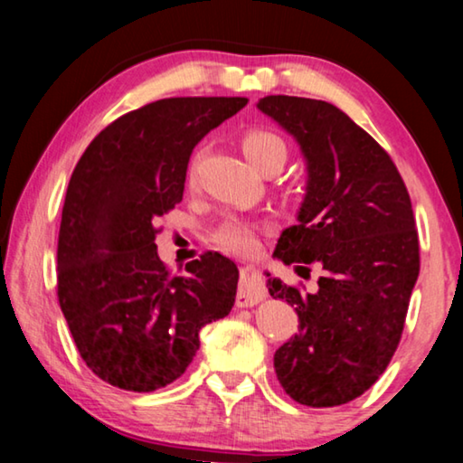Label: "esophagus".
Here are the masks:
<instances>
[{
    "label": "esophagus",
    "mask_w": 463,
    "mask_h": 463,
    "mask_svg": "<svg viewBox=\"0 0 463 463\" xmlns=\"http://www.w3.org/2000/svg\"><path fill=\"white\" fill-rule=\"evenodd\" d=\"M268 297L266 282L260 268L243 266L241 268V280L237 292V307H253Z\"/></svg>",
    "instance_id": "1"
}]
</instances>
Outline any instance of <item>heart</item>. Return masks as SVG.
Instances as JSON below:
<instances>
[{
	"label": "heart",
	"instance_id": "1",
	"mask_svg": "<svg viewBox=\"0 0 463 463\" xmlns=\"http://www.w3.org/2000/svg\"><path fill=\"white\" fill-rule=\"evenodd\" d=\"M243 152L253 166H260L263 160L269 156H282L286 158V146L280 137L266 129H251L247 131L243 137ZM202 152H195L192 160H189L187 179L189 183L195 181L197 166H200ZM260 239V224L251 222V220L243 218H229L214 231V241L218 247L224 251L234 255H249L258 249Z\"/></svg>",
	"mask_w": 463,
	"mask_h": 463
}]
</instances>
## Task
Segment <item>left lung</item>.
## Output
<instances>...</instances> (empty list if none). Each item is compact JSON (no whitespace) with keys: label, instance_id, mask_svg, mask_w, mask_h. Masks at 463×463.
<instances>
[{"label":"left lung","instance_id":"8db88e82","mask_svg":"<svg viewBox=\"0 0 463 463\" xmlns=\"http://www.w3.org/2000/svg\"><path fill=\"white\" fill-rule=\"evenodd\" d=\"M258 109L307 163L298 224L282 231L274 255L324 271L315 292L268 278L269 295L298 315L274 369L303 406H342L375 383L400 344L420 269L412 202L390 154L337 107L274 94Z\"/></svg>","mask_w":463,"mask_h":463}]
</instances>
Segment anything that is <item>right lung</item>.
I'll return each mask as SVG.
<instances>
[{
    "mask_svg": "<svg viewBox=\"0 0 463 463\" xmlns=\"http://www.w3.org/2000/svg\"><path fill=\"white\" fill-rule=\"evenodd\" d=\"M247 105L243 97H179L121 115L73 168L57 243V297L80 356L119 390L179 379L200 329L231 313L239 269L216 251L171 274L158 218L183 200L197 142Z\"/></svg>",
    "mask_w": 463,
    "mask_h": 463,
    "instance_id": "right-lung-1",
    "label": "right lung"
}]
</instances>
